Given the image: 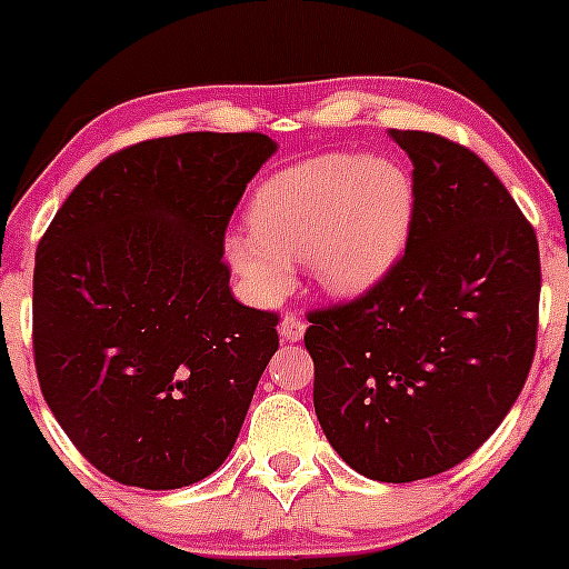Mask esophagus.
Returning a JSON list of instances; mask_svg holds the SVG:
<instances>
[{
    "instance_id": "obj_1",
    "label": "esophagus",
    "mask_w": 569,
    "mask_h": 569,
    "mask_svg": "<svg viewBox=\"0 0 569 569\" xmlns=\"http://www.w3.org/2000/svg\"><path fill=\"white\" fill-rule=\"evenodd\" d=\"M306 321H302L300 317H295V313H286L283 319H280V336H283V341H289V343H297L300 341L302 336H306Z\"/></svg>"
}]
</instances>
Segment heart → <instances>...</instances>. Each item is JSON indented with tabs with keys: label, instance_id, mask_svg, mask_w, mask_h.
I'll return each mask as SVG.
<instances>
[{
	"label": "heart",
	"instance_id": "heart-1",
	"mask_svg": "<svg viewBox=\"0 0 569 569\" xmlns=\"http://www.w3.org/2000/svg\"><path fill=\"white\" fill-rule=\"evenodd\" d=\"M416 189L393 159L325 153L258 187L252 231L226 237V256L250 295L274 302L291 289L295 263L336 297L375 289L399 261Z\"/></svg>",
	"mask_w": 569,
	"mask_h": 569
}]
</instances>
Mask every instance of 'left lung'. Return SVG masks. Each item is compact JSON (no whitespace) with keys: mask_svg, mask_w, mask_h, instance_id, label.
I'll list each match as a JSON object with an SVG mask.
<instances>
[{"mask_svg":"<svg viewBox=\"0 0 569 569\" xmlns=\"http://www.w3.org/2000/svg\"><path fill=\"white\" fill-rule=\"evenodd\" d=\"M412 162V222L391 272L308 313L313 407L349 468L429 479L498 429L537 349V233L473 151L391 129Z\"/></svg>","mask_w":569,"mask_h":569,"instance_id":"obj_1","label":"left lung"}]
</instances>
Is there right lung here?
Returning <instances> with one entry per match:
<instances>
[{
    "label": "right lung",
    "mask_w": 569,
    "mask_h": 569,
    "mask_svg": "<svg viewBox=\"0 0 569 569\" xmlns=\"http://www.w3.org/2000/svg\"><path fill=\"white\" fill-rule=\"evenodd\" d=\"M278 151L258 131L159 137L77 183L36 252L46 405L109 479L178 490L214 473L278 352V313L231 295L226 228Z\"/></svg>",
    "instance_id": "add662e5"
}]
</instances>
